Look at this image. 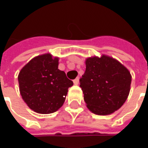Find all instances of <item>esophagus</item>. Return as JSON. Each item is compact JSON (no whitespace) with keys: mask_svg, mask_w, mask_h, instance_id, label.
<instances>
[{"mask_svg":"<svg viewBox=\"0 0 148 148\" xmlns=\"http://www.w3.org/2000/svg\"><path fill=\"white\" fill-rule=\"evenodd\" d=\"M74 85H77V84L79 83V77H77V78H75L74 81Z\"/></svg>","mask_w":148,"mask_h":148,"instance_id":"obj_1","label":"esophagus"}]
</instances>
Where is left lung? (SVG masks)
Wrapping results in <instances>:
<instances>
[{
    "label": "left lung",
    "mask_w": 148,
    "mask_h": 148,
    "mask_svg": "<svg viewBox=\"0 0 148 148\" xmlns=\"http://www.w3.org/2000/svg\"><path fill=\"white\" fill-rule=\"evenodd\" d=\"M80 87L88 109L97 115L111 114L124 105L130 91L132 76L114 58L103 55L86 61Z\"/></svg>",
    "instance_id": "1"
}]
</instances>
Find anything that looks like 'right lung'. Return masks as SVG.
<instances>
[{
  "instance_id": "right-lung-1",
  "label": "right lung",
  "mask_w": 148,
  "mask_h": 148,
  "mask_svg": "<svg viewBox=\"0 0 148 148\" xmlns=\"http://www.w3.org/2000/svg\"><path fill=\"white\" fill-rule=\"evenodd\" d=\"M58 58L50 54L39 55L25 65L19 74L20 91L33 111L48 114L57 111L66 99L73 82L58 69Z\"/></svg>"
}]
</instances>
